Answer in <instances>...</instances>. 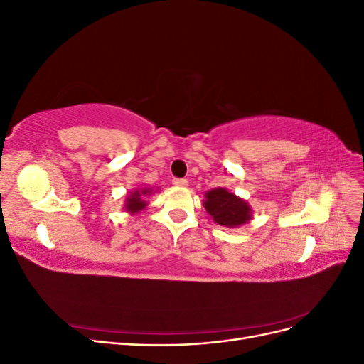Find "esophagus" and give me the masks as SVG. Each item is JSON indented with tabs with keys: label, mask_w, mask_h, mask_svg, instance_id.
<instances>
[{
	"label": "esophagus",
	"mask_w": 364,
	"mask_h": 364,
	"mask_svg": "<svg viewBox=\"0 0 364 364\" xmlns=\"http://www.w3.org/2000/svg\"><path fill=\"white\" fill-rule=\"evenodd\" d=\"M173 185H176V186H188V181L176 178V179H173Z\"/></svg>",
	"instance_id": "obj_1"
}]
</instances>
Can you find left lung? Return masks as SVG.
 Returning <instances> with one entry per match:
<instances>
[{
  "label": "left lung",
  "instance_id": "1",
  "mask_svg": "<svg viewBox=\"0 0 364 364\" xmlns=\"http://www.w3.org/2000/svg\"><path fill=\"white\" fill-rule=\"evenodd\" d=\"M205 197L206 200L203 202V206L217 225L237 228L250 220V206L228 190L215 188L208 191Z\"/></svg>",
  "mask_w": 364,
  "mask_h": 364
}]
</instances>
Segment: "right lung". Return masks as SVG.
I'll return each mask as SVG.
<instances>
[{"instance_id":"add662e5","label":"right lung","mask_w":364,"mask_h":364,"mask_svg":"<svg viewBox=\"0 0 364 364\" xmlns=\"http://www.w3.org/2000/svg\"><path fill=\"white\" fill-rule=\"evenodd\" d=\"M151 193V190H136L135 193H132V196H129V199H127V203H126V209L129 213H132V214H135V213H138V211H142V209H144L146 206H147V203L142 200L144 199V197L142 196H147V194H150Z\"/></svg>"}]
</instances>
